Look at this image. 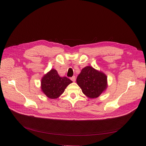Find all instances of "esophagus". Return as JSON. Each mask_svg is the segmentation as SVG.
I'll list each match as a JSON object with an SVG mask.
<instances>
[{
  "label": "esophagus",
  "mask_w": 146,
  "mask_h": 146,
  "mask_svg": "<svg viewBox=\"0 0 146 146\" xmlns=\"http://www.w3.org/2000/svg\"><path fill=\"white\" fill-rule=\"evenodd\" d=\"M71 80L73 82H75L76 81V77H75V76H73V77H72L71 78Z\"/></svg>",
  "instance_id": "esophagus-1"
}]
</instances>
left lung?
Returning a JSON list of instances; mask_svg holds the SVG:
<instances>
[{"mask_svg":"<svg viewBox=\"0 0 146 146\" xmlns=\"http://www.w3.org/2000/svg\"><path fill=\"white\" fill-rule=\"evenodd\" d=\"M82 92L89 98H96L106 89L107 76L91 66L84 67L76 79Z\"/></svg>","mask_w":146,"mask_h":146,"instance_id":"obj_1","label":"left lung"}]
</instances>
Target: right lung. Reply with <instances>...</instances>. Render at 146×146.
<instances>
[{
    "label": "right lung",
    "instance_id": "right-lung-1",
    "mask_svg": "<svg viewBox=\"0 0 146 146\" xmlns=\"http://www.w3.org/2000/svg\"><path fill=\"white\" fill-rule=\"evenodd\" d=\"M73 82L66 77H60L55 69L45 74L41 81L42 92L50 99H56L62 94L67 86Z\"/></svg>",
    "mask_w": 146,
    "mask_h": 146
}]
</instances>
